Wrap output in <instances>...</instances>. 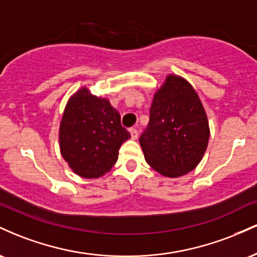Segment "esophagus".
Listing matches in <instances>:
<instances>
[{"instance_id": "34e87169", "label": "esophagus", "mask_w": 257, "mask_h": 257, "mask_svg": "<svg viewBox=\"0 0 257 257\" xmlns=\"http://www.w3.org/2000/svg\"><path fill=\"white\" fill-rule=\"evenodd\" d=\"M131 137H132V139L133 140H137L138 139V137H139V132H138V129L137 128H132L131 131Z\"/></svg>"}]
</instances>
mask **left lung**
Masks as SVG:
<instances>
[{
  "mask_svg": "<svg viewBox=\"0 0 257 257\" xmlns=\"http://www.w3.org/2000/svg\"><path fill=\"white\" fill-rule=\"evenodd\" d=\"M209 135L198 94L185 78L168 76L155 93L149 125L139 139L149 166L167 178L185 175L202 161Z\"/></svg>",
  "mask_w": 257,
  "mask_h": 257,
  "instance_id": "8db88e82",
  "label": "left lung"
}]
</instances>
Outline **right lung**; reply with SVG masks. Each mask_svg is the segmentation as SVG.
<instances>
[{"label": "right lung", "instance_id": "add662e5", "mask_svg": "<svg viewBox=\"0 0 257 257\" xmlns=\"http://www.w3.org/2000/svg\"><path fill=\"white\" fill-rule=\"evenodd\" d=\"M129 138L118 111L106 98H98L83 87L69 99L59 143L63 158L81 178L96 179L110 172L120 145Z\"/></svg>", "mask_w": 257, "mask_h": 257}]
</instances>
